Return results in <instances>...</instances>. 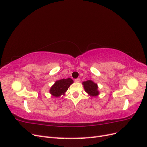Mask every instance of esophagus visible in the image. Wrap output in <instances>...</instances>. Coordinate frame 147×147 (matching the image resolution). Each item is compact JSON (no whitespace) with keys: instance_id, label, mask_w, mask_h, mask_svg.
<instances>
[{"instance_id":"obj_1","label":"esophagus","mask_w":147,"mask_h":147,"mask_svg":"<svg viewBox=\"0 0 147 147\" xmlns=\"http://www.w3.org/2000/svg\"><path fill=\"white\" fill-rule=\"evenodd\" d=\"M75 82H77V83H78V82H80V79L79 78H76V79L75 80Z\"/></svg>"}]
</instances>
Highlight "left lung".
I'll use <instances>...</instances> for the list:
<instances>
[{
  "mask_svg": "<svg viewBox=\"0 0 147 147\" xmlns=\"http://www.w3.org/2000/svg\"><path fill=\"white\" fill-rule=\"evenodd\" d=\"M84 90L90 96H97L99 94L97 84L91 80H87L83 82Z\"/></svg>",
  "mask_w": 147,
  "mask_h": 147,
  "instance_id": "obj_1",
  "label": "left lung"
}]
</instances>
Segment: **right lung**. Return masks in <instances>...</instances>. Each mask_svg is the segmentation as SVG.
I'll return each instance as SVG.
<instances>
[{"label":"right lung","mask_w":147,"mask_h":147,"mask_svg":"<svg viewBox=\"0 0 147 147\" xmlns=\"http://www.w3.org/2000/svg\"><path fill=\"white\" fill-rule=\"evenodd\" d=\"M73 83V80L70 78L57 80L51 87L50 90V94L56 97H58L61 95H64L65 92L67 91L69 86Z\"/></svg>","instance_id":"add662e5"}]
</instances>
